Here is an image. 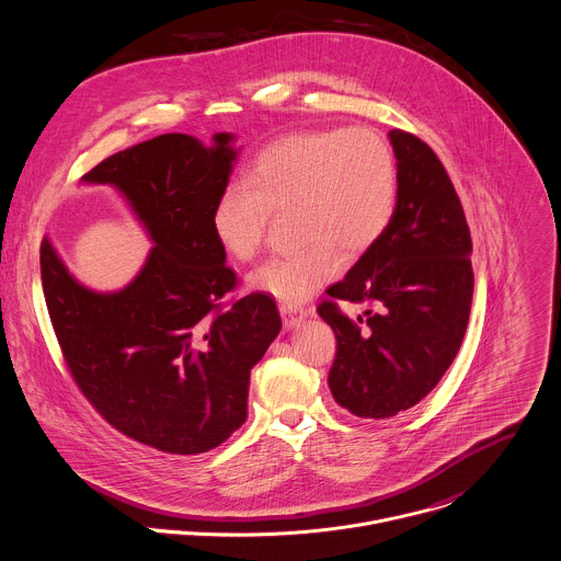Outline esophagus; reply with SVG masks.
Here are the masks:
<instances>
[{
	"label": "esophagus",
	"instance_id": "34e87169",
	"mask_svg": "<svg viewBox=\"0 0 561 561\" xmlns=\"http://www.w3.org/2000/svg\"><path fill=\"white\" fill-rule=\"evenodd\" d=\"M279 314H282L284 325H286L288 330L299 328L301 321L308 317V312H306L301 306H297V304H282V306H279Z\"/></svg>",
	"mask_w": 561,
	"mask_h": 561
}]
</instances>
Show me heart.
Here are the masks:
<instances>
[{"instance_id":"1","label":"heart","mask_w":561,"mask_h":561,"mask_svg":"<svg viewBox=\"0 0 561 561\" xmlns=\"http://www.w3.org/2000/svg\"><path fill=\"white\" fill-rule=\"evenodd\" d=\"M295 207L297 251L275 255L249 284L284 304H297L334 279L343 253H367L398 209V163L389 144L369 128L288 133L264 146L244 183L216 198L211 229L220 247L251 262L264 247L271 211Z\"/></svg>"}]
</instances>
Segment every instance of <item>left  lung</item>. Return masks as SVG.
Wrapping results in <instances>:
<instances>
[{
  "label": "left lung",
  "mask_w": 561,
  "mask_h": 561,
  "mask_svg": "<svg viewBox=\"0 0 561 561\" xmlns=\"http://www.w3.org/2000/svg\"><path fill=\"white\" fill-rule=\"evenodd\" d=\"M389 139L398 159L393 222L317 308L336 334L330 391L367 420L393 417L437 387L466 336L474 293L470 227L444 163L407 130L393 128ZM336 300L370 308L354 322Z\"/></svg>",
  "instance_id": "8db88e82"
}]
</instances>
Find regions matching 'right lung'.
Here are the masks:
<instances>
[{"label": "right lung", "mask_w": 561, "mask_h": 561, "mask_svg": "<svg viewBox=\"0 0 561 561\" xmlns=\"http://www.w3.org/2000/svg\"><path fill=\"white\" fill-rule=\"evenodd\" d=\"M165 133L115 152L84 183L113 185L152 240L135 279L95 293L41 242V282L62 358L82 396L122 435L170 455L207 453L247 420L251 369L282 330L275 301L238 284L211 229L238 150Z\"/></svg>", "instance_id": "right-lung-1"}]
</instances>
